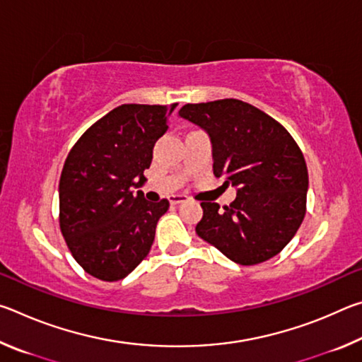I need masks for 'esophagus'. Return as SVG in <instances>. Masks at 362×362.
Masks as SVG:
<instances>
[{
  "label": "esophagus",
  "instance_id": "obj_1",
  "mask_svg": "<svg viewBox=\"0 0 362 362\" xmlns=\"http://www.w3.org/2000/svg\"><path fill=\"white\" fill-rule=\"evenodd\" d=\"M188 198L185 194H173V196H169V203L173 204V206H175V204H182V203H185Z\"/></svg>",
  "mask_w": 362,
  "mask_h": 362
}]
</instances>
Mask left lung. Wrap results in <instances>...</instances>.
<instances>
[{"instance_id": "1", "label": "left lung", "mask_w": 362, "mask_h": 362, "mask_svg": "<svg viewBox=\"0 0 362 362\" xmlns=\"http://www.w3.org/2000/svg\"><path fill=\"white\" fill-rule=\"evenodd\" d=\"M179 115L207 131L214 174L238 187L230 206L201 203L198 236L240 265L279 254L306 212L308 169L296 140L281 122L238 99L187 103Z\"/></svg>"}]
</instances>
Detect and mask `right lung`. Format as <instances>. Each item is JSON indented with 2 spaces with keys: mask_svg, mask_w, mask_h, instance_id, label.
Listing matches in <instances>:
<instances>
[{
  "mask_svg": "<svg viewBox=\"0 0 362 362\" xmlns=\"http://www.w3.org/2000/svg\"><path fill=\"white\" fill-rule=\"evenodd\" d=\"M177 103H124L102 116L73 145L59 182V223L79 267L97 279L126 278L148 255L169 201L134 194L145 182L153 146Z\"/></svg>",
  "mask_w": 362,
  "mask_h": 362,
  "instance_id": "right-lung-1",
  "label": "right lung"
}]
</instances>
